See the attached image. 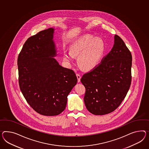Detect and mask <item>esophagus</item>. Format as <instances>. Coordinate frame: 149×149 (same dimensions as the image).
Here are the masks:
<instances>
[{"label": "esophagus", "mask_w": 149, "mask_h": 149, "mask_svg": "<svg viewBox=\"0 0 149 149\" xmlns=\"http://www.w3.org/2000/svg\"><path fill=\"white\" fill-rule=\"evenodd\" d=\"M77 77V79H78V82H80V78H81V76L79 73H77L76 74Z\"/></svg>", "instance_id": "1"}]
</instances>
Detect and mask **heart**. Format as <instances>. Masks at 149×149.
<instances>
[{
    "label": "heart",
    "instance_id": "heart-1",
    "mask_svg": "<svg viewBox=\"0 0 149 149\" xmlns=\"http://www.w3.org/2000/svg\"><path fill=\"white\" fill-rule=\"evenodd\" d=\"M105 51V44L100 37L86 34L75 40L70 47V51H65L64 59L71 62L78 56L79 65L85 70H90L98 65Z\"/></svg>",
    "mask_w": 149,
    "mask_h": 149
}]
</instances>
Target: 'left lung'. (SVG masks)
Masks as SVG:
<instances>
[{"label": "left lung", "instance_id": "left-lung-1", "mask_svg": "<svg viewBox=\"0 0 149 149\" xmlns=\"http://www.w3.org/2000/svg\"><path fill=\"white\" fill-rule=\"evenodd\" d=\"M114 38L109 54L80 80L86 88L85 105L93 115H107L115 111L131 85L132 55L118 36L115 35Z\"/></svg>", "mask_w": 149, "mask_h": 149}]
</instances>
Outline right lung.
Here are the masks:
<instances>
[{
  "label": "right lung",
  "mask_w": 149,
  "mask_h": 149,
  "mask_svg": "<svg viewBox=\"0 0 149 149\" xmlns=\"http://www.w3.org/2000/svg\"><path fill=\"white\" fill-rule=\"evenodd\" d=\"M54 29L28 39L18 58L19 84L27 102L40 115L52 116L65 110L68 96L76 85L74 72L59 65Z\"/></svg>",
  "instance_id": "obj_1"
}]
</instances>
